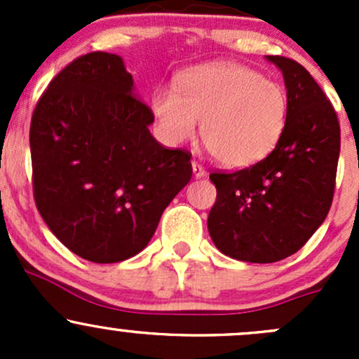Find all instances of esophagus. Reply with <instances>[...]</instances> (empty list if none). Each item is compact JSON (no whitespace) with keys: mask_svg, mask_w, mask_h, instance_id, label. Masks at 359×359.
Masks as SVG:
<instances>
[{"mask_svg":"<svg viewBox=\"0 0 359 359\" xmlns=\"http://www.w3.org/2000/svg\"><path fill=\"white\" fill-rule=\"evenodd\" d=\"M191 166H193V175L196 177V179H201V177H205V168H203V166L200 165V163L198 161H193L191 163Z\"/></svg>","mask_w":359,"mask_h":359,"instance_id":"esophagus-1","label":"esophagus"}]
</instances>
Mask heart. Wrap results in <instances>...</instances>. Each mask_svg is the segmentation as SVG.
I'll return each instance as SVG.
<instances>
[{
	"instance_id": "obj_1",
	"label": "heart",
	"mask_w": 359,
	"mask_h": 359,
	"mask_svg": "<svg viewBox=\"0 0 359 359\" xmlns=\"http://www.w3.org/2000/svg\"><path fill=\"white\" fill-rule=\"evenodd\" d=\"M159 137L182 146L196 135L226 168L262 161L287 126L288 97L283 86L236 62H215L182 72L177 90L159 88L151 100Z\"/></svg>"
}]
</instances>
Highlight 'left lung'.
<instances>
[{"mask_svg": "<svg viewBox=\"0 0 359 359\" xmlns=\"http://www.w3.org/2000/svg\"><path fill=\"white\" fill-rule=\"evenodd\" d=\"M283 72L287 126L273 153L233 173H212L217 200L208 215L215 247L243 262L287 259L327 219L334 200L340 126L313 76L287 57L266 55Z\"/></svg>", "mask_w": 359, "mask_h": 359, "instance_id": "left-lung-1", "label": "left lung"}]
</instances>
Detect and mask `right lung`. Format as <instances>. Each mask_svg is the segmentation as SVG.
Returning <instances> with one entry per match:
<instances>
[{"label":"right lung","mask_w":359,"mask_h":359,"mask_svg":"<svg viewBox=\"0 0 359 359\" xmlns=\"http://www.w3.org/2000/svg\"><path fill=\"white\" fill-rule=\"evenodd\" d=\"M153 121L114 53L72 60L38 100L29 132L34 201L81 259L112 264L142 252L193 177L191 154L163 147Z\"/></svg>","instance_id":"right-lung-1"}]
</instances>
